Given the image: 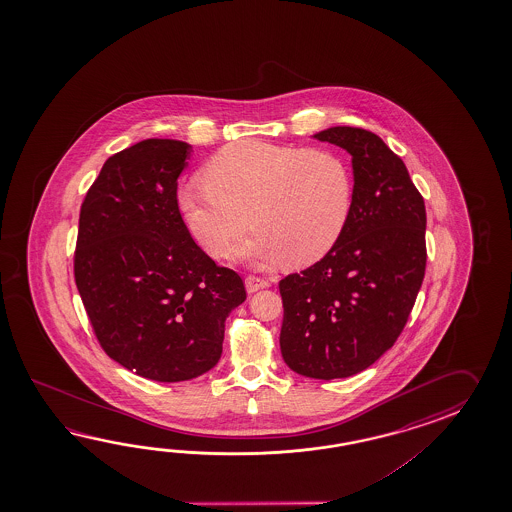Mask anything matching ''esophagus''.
I'll return each instance as SVG.
<instances>
[{
    "label": "esophagus",
    "mask_w": 512,
    "mask_h": 512,
    "mask_svg": "<svg viewBox=\"0 0 512 512\" xmlns=\"http://www.w3.org/2000/svg\"><path fill=\"white\" fill-rule=\"evenodd\" d=\"M245 287H247V293H256V291H260V289L269 287V280L260 278V276H247Z\"/></svg>",
    "instance_id": "obj_1"
}]
</instances>
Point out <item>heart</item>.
Wrapping results in <instances>:
<instances>
[{
  "label": "heart",
  "mask_w": 512,
  "mask_h": 512,
  "mask_svg": "<svg viewBox=\"0 0 512 512\" xmlns=\"http://www.w3.org/2000/svg\"><path fill=\"white\" fill-rule=\"evenodd\" d=\"M205 183L179 190L186 227L221 258L251 221L234 256L307 267L331 251L348 225L353 177L337 153L265 141H238L216 153Z\"/></svg>",
  "instance_id": "heart-1"
}]
</instances>
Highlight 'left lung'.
Here are the masks:
<instances>
[{
    "label": "left lung",
    "mask_w": 512,
    "mask_h": 512,
    "mask_svg": "<svg viewBox=\"0 0 512 512\" xmlns=\"http://www.w3.org/2000/svg\"><path fill=\"white\" fill-rule=\"evenodd\" d=\"M351 155L353 205L337 245L280 282V349L320 381L370 368L412 313L426 269V210L403 159L379 135L335 126L313 135Z\"/></svg>",
    "instance_id": "obj_1"
}]
</instances>
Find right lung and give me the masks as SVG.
Returning <instances> with one entry per match:
<instances>
[{
  "label": "right lung",
  "mask_w": 512,
  "mask_h": 512,
  "mask_svg": "<svg viewBox=\"0 0 512 512\" xmlns=\"http://www.w3.org/2000/svg\"><path fill=\"white\" fill-rule=\"evenodd\" d=\"M192 146L146 139L111 155L78 219L75 282L108 357L157 382L218 364L225 320L247 293L186 229L177 179Z\"/></svg>",
  "instance_id": "1"
}]
</instances>
